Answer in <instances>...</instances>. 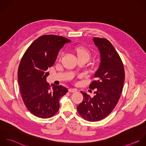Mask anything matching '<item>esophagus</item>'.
<instances>
[{"instance_id": "1", "label": "esophagus", "mask_w": 146, "mask_h": 146, "mask_svg": "<svg viewBox=\"0 0 146 146\" xmlns=\"http://www.w3.org/2000/svg\"><path fill=\"white\" fill-rule=\"evenodd\" d=\"M69 92H71V93H74V92H76L77 91V89H75V88H70L69 89Z\"/></svg>"}]
</instances>
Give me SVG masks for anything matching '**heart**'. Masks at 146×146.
<instances>
[{
    "label": "heart",
    "mask_w": 146,
    "mask_h": 146,
    "mask_svg": "<svg viewBox=\"0 0 146 146\" xmlns=\"http://www.w3.org/2000/svg\"><path fill=\"white\" fill-rule=\"evenodd\" d=\"M76 50L77 52L78 57L82 56H86L88 58H89L90 53L86 48L82 46H78L76 48Z\"/></svg>",
    "instance_id": "1"
}]
</instances>
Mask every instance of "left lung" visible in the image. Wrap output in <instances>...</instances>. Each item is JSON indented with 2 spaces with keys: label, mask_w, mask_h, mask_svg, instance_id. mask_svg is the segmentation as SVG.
<instances>
[{
  "label": "left lung",
  "mask_w": 146,
  "mask_h": 146,
  "mask_svg": "<svg viewBox=\"0 0 146 146\" xmlns=\"http://www.w3.org/2000/svg\"><path fill=\"white\" fill-rule=\"evenodd\" d=\"M93 41L100 53V64L89 88L94 90L92 98L81 91L82 102L77 106L80 115L89 122H96L108 116L120 98L125 81V69L121 58L111 43L104 38L94 37Z\"/></svg>",
  "instance_id": "left-lung-1"
}]
</instances>
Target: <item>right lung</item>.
<instances>
[{
    "mask_svg": "<svg viewBox=\"0 0 146 146\" xmlns=\"http://www.w3.org/2000/svg\"><path fill=\"white\" fill-rule=\"evenodd\" d=\"M71 41L54 35H43L35 40L24 54L18 68L21 98L27 109L41 118L53 117L59 110V100L68 89L46 81L48 69L54 64L59 50Z\"/></svg>",
    "mask_w": 146,
    "mask_h": 146,
    "instance_id": "right-lung-1",
    "label": "right lung"
}]
</instances>
